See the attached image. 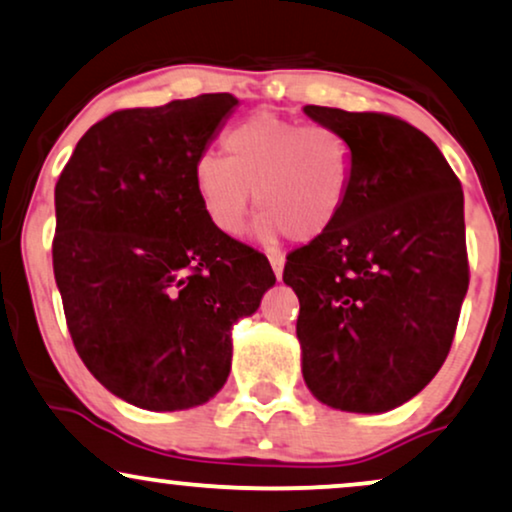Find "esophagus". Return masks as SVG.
<instances>
[{"label":"esophagus","instance_id":"esophagus-1","mask_svg":"<svg viewBox=\"0 0 512 512\" xmlns=\"http://www.w3.org/2000/svg\"><path fill=\"white\" fill-rule=\"evenodd\" d=\"M269 262H271V269H274L276 278H281L283 276V255H276V252H271Z\"/></svg>","mask_w":512,"mask_h":512}]
</instances>
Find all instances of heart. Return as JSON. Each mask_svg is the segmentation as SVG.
I'll return each mask as SVG.
<instances>
[{"label": "heart", "mask_w": 512, "mask_h": 512, "mask_svg": "<svg viewBox=\"0 0 512 512\" xmlns=\"http://www.w3.org/2000/svg\"><path fill=\"white\" fill-rule=\"evenodd\" d=\"M222 146L226 158L203 153L193 163V189L217 231L241 234L252 193L264 241L286 234L309 243L340 219L357 170L352 141L340 129L257 113L231 127Z\"/></svg>", "instance_id": "heart-1"}]
</instances>
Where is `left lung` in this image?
Returning <instances> with one entry per match:
<instances>
[{"mask_svg":"<svg viewBox=\"0 0 512 512\" xmlns=\"http://www.w3.org/2000/svg\"><path fill=\"white\" fill-rule=\"evenodd\" d=\"M304 113L340 129L357 155L340 219L283 269L300 300L304 383L333 409L383 413L416 397L454 342L470 283L461 181L401 118Z\"/></svg>","mask_w":512,"mask_h":512,"instance_id":"8db88e82","label":"left lung"}]
</instances>
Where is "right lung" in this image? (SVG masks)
<instances>
[{
    "label": "right lung",
    "instance_id": "1",
    "mask_svg": "<svg viewBox=\"0 0 512 512\" xmlns=\"http://www.w3.org/2000/svg\"><path fill=\"white\" fill-rule=\"evenodd\" d=\"M238 106L200 94L87 129L56 181V286L99 383L148 411L205 404L231 371V326L276 283L262 252L208 222L193 163Z\"/></svg>",
    "mask_w": 512,
    "mask_h": 512
}]
</instances>
